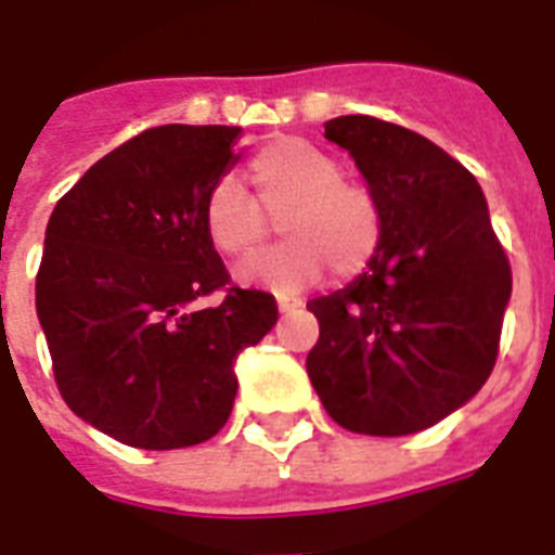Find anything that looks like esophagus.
Instances as JSON below:
<instances>
[{"instance_id": "1", "label": "esophagus", "mask_w": 555, "mask_h": 555, "mask_svg": "<svg viewBox=\"0 0 555 555\" xmlns=\"http://www.w3.org/2000/svg\"><path fill=\"white\" fill-rule=\"evenodd\" d=\"M276 305H279V313H291L293 308H299L301 301L293 299V296H285V293H279L276 296Z\"/></svg>"}]
</instances>
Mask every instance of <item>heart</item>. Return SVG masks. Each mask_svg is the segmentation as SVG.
<instances>
[{"mask_svg":"<svg viewBox=\"0 0 555 555\" xmlns=\"http://www.w3.org/2000/svg\"><path fill=\"white\" fill-rule=\"evenodd\" d=\"M250 199L233 179H219L202 205L207 242L222 256H247L276 222L285 245L238 264L242 285L291 291L313 282L324 268L353 276L382 245L385 214L376 193L345 179L336 156L308 139L270 142L247 165Z\"/></svg>","mask_w":555,"mask_h":555,"instance_id":"heart-1","label":"heart"}]
</instances>
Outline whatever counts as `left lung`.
Returning a JSON list of instances; mask_svg holds the SVG:
<instances>
[{"mask_svg":"<svg viewBox=\"0 0 555 555\" xmlns=\"http://www.w3.org/2000/svg\"><path fill=\"white\" fill-rule=\"evenodd\" d=\"M324 139L376 193L385 233L348 287L308 301L319 319L308 376L345 430L418 434L488 382L511 264L476 176L430 139L373 116L324 121Z\"/></svg>","mask_w":555,"mask_h":555,"instance_id":"1","label":"left lung"}]
</instances>
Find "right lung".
Listing matches in <instances>:
<instances>
[{
	"mask_svg": "<svg viewBox=\"0 0 555 555\" xmlns=\"http://www.w3.org/2000/svg\"><path fill=\"white\" fill-rule=\"evenodd\" d=\"M242 128L162 125L93 165L56 202L36 317L76 416L142 450L202 444L236 399V356L276 324V299L228 285L202 205L242 159Z\"/></svg>",
	"mask_w": 555,
	"mask_h": 555,
	"instance_id": "add662e5",
	"label": "right lung"
}]
</instances>
